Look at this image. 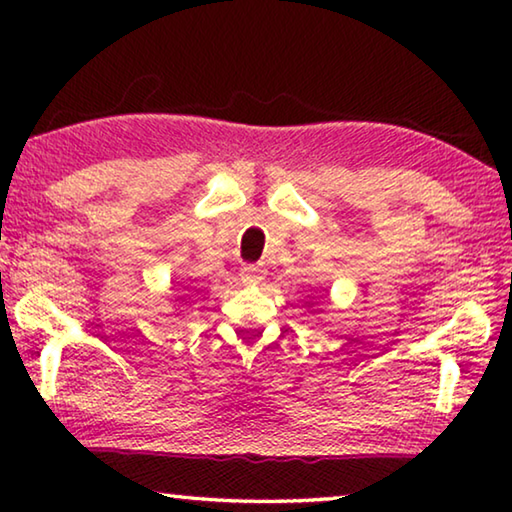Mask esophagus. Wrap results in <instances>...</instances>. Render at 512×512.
<instances>
[{
    "label": "esophagus",
    "instance_id": "34e87169",
    "mask_svg": "<svg viewBox=\"0 0 512 512\" xmlns=\"http://www.w3.org/2000/svg\"><path fill=\"white\" fill-rule=\"evenodd\" d=\"M241 280H244L246 284H257L264 280V268L257 266V264H248L241 268Z\"/></svg>",
    "mask_w": 512,
    "mask_h": 512
}]
</instances>
